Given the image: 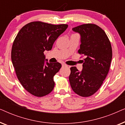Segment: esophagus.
Returning <instances> with one entry per match:
<instances>
[{
	"label": "esophagus",
	"instance_id": "1",
	"mask_svg": "<svg viewBox=\"0 0 125 125\" xmlns=\"http://www.w3.org/2000/svg\"><path fill=\"white\" fill-rule=\"evenodd\" d=\"M62 67H67L68 65H67L65 64H62Z\"/></svg>",
	"mask_w": 125,
	"mask_h": 125
}]
</instances>
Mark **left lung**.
Returning <instances> with one entry per match:
<instances>
[{
  "label": "left lung",
  "instance_id": "1",
  "mask_svg": "<svg viewBox=\"0 0 125 125\" xmlns=\"http://www.w3.org/2000/svg\"><path fill=\"white\" fill-rule=\"evenodd\" d=\"M72 30L81 35L78 52L85 59L81 72L76 66L71 68L70 84L77 94L89 97L100 89L108 74L112 59V45L105 31L94 24H84Z\"/></svg>",
  "mask_w": 125,
  "mask_h": 125
}]
</instances>
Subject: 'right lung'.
<instances>
[{
	"instance_id": "right-lung-1",
	"label": "right lung",
	"mask_w": 125,
	"mask_h": 125,
	"mask_svg": "<svg viewBox=\"0 0 125 125\" xmlns=\"http://www.w3.org/2000/svg\"><path fill=\"white\" fill-rule=\"evenodd\" d=\"M67 24L53 25L33 21L21 28L13 41L11 60L17 77L23 88L36 97L53 89V77L61 67L59 62H45V51H50Z\"/></svg>"
}]
</instances>
